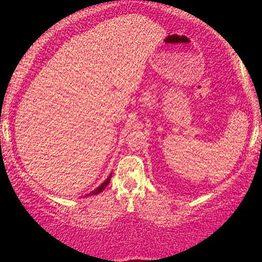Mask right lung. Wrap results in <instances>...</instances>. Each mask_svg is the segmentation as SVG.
<instances>
[{"label":"right lung","instance_id":"right-lung-1","mask_svg":"<svg viewBox=\"0 0 262 262\" xmlns=\"http://www.w3.org/2000/svg\"><path fill=\"white\" fill-rule=\"evenodd\" d=\"M111 176H112V173H111V175L107 177V180H106V181H104L103 183H101V185L98 186V187L96 188L95 191L90 192V193H89V194H86V196H93V194H98V193H100V192L103 191V189L107 187V185H108V183H110V181H111Z\"/></svg>","mask_w":262,"mask_h":262}]
</instances>
